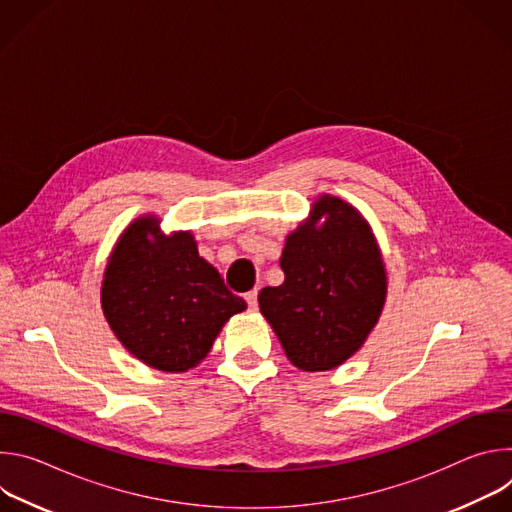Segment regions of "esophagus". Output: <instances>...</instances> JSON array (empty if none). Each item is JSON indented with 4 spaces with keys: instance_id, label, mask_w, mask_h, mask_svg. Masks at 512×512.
I'll return each instance as SVG.
<instances>
[{
    "instance_id": "34e87169",
    "label": "esophagus",
    "mask_w": 512,
    "mask_h": 512,
    "mask_svg": "<svg viewBox=\"0 0 512 512\" xmlns=\"http://www.w3.org/2000/svg\"><path fill=\"white\" fill-rule=\"evenodd\" d=\"M245 300H247L249 308H251V310H255V308H257V289L247 291V294H245Z\"/></svg>"
}]
</instances>
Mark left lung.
Masks as SVG:
<instances>
[{
	"label": "left lung",
	"mask_w": 512,
	"mask_h": 512,
	"mask_svg": "<svg viewBox=\"0 0 512 512\" xmlns=\"http://www.w3.org/2000/svg\"><path fill=\"white\" fill-rule=\"evenodd\" d=\"M285 281L263 287L259 310L289 362L332 371L367 342L387 300V269L375 233L350 202L322 194L291 231L279 259Z\"/></svg>",
	"instance_id": "obj_1"
}]
</instances>
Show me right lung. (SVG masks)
I'll return each mask as SVG.
<instances>
[{"label": "right lung", "mask_w": 512, "mask_h": 512, "mask_svg": "<svg viewBox=\"0 0 512 512\" xmlns=\"http://www.w3.org/2000/svg\"><path fill=\"white\" fill-rule=\"evenodd\" d=\"M101 308L117 340L143 364L186 373L247 304L198 255L190 231L164 235L156 214L121 233L101 283Z\"/></svg>", "instance_id": "obj_1"}]
</instances>
